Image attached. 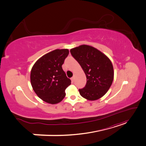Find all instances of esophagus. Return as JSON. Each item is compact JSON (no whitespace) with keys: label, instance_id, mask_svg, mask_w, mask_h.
Masks as SVG:
<instances>
[{"label":"esophagus","instance_id":"obj_1","mask_svg":"<svg viewBox=\"0 0 146 146\" xmlns=\"http://www.w3.org/2000/svg\"><path fill=\"white\" fill-rule=\"evenodd\" d=\"M70 80H71V82H74V77H71V78H70Z\"/></svg>","mask_w":146,"mask_h":146}]
</instances>
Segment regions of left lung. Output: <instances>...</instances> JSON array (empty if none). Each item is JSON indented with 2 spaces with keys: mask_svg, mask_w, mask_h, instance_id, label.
Returning <instances> with one entry per match:
<instances>
[{
  "mask_svg": "<svg viewBox=\"0 0 146 146\" xmlns=\"http://www.w3.org/2000/svg\"><path fill=\"white\" fill-rule=\"evenodd\" d=\"M70 54L80 64L86 77V84L79 89L80 94L89 100L104 96L111 86L114 78L111 61L97 48L82 45L72 48Z\"/></svg>",
  "mask_w": 146,
  "mask_h": 146,
  "instance_id": "8db88e82",
  "label": "left lung"
}]
</instances>
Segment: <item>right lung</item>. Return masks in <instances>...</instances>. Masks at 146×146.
<instances>
[{
	"label": "right lung",
	"mask_w": 146,
	"mask_h": 146,
	"mask_svg": "<svg viewBox=\"0 0 146 146\" xmlns=\"http://www.w3.org/2000/svg\"><path fill=\"white\" fill-rule=\"evenodd\" d=\"M68 49H56L36 61L31 70L30 81L35 93L50 104H58L66 96L65 90L71 83L62 68Z\"/></svg>",
	"instance_id": "right-lung-1"
}]
</instances>
